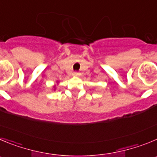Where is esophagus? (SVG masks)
I'll return each instance as SVG.
<instances>
[{"mask_svg":"<svg viewBox=\"0 0 157 157\" xmlns=\"http://www.w3.org/2000/svg\"><path fill=\"white\" fill-rule=\"evenodd\" d=\"M73 75L75 76V77H79V76L81 75V74H80L79 72H77V71H75V72L73 73Z\"/></svg>","mask_w":157,"mask_h":157,"instance_id":"esophagus-1","label":"esophagus"}]
</instances>
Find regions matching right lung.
Returning <instances> with one entry per match:
<instances>
[{"label": "right lung", "instance_id": "add662e5", "mask_svg": "<svg viewBox=\"0 0 157 157\" xmlns=\"http://www.w3.org/2000/svg\"><path fill=\"white\" fill-rule=\"evenodd\" d=\"M57 82L58 83V82ZM56 86H57V85H55V86H54V88H53V89H54V90H56Z\"/></svg>", "mask_w": 157, "mask_h": 157}]
</instances>
